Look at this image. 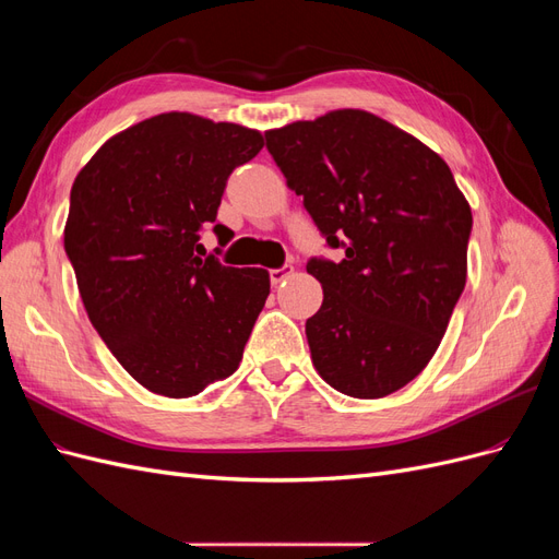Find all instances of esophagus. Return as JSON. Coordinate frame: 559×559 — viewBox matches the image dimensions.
<instances>
[{
	"instance_id": "obj_1",
	"label": "esophagus",
	"mask_w": 559,
	"mask_h": 559,
	"mask_svg": "<svg viewBox=\"0 0 559 559\" xmlns=\"http://www.w3.org/2000/svg\"><path fill=\"white\" fill-rule=\"evenodd\" d=\"M292 273H294V265L275 267V270H270V282H273V284L277 286V284H282L286 277H292Z\"/></svg>"
}]
</instances>
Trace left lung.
<instances>
[{
  "label": "left lung",
  "instance_id": "obj_1",
  "mask_svg": "<svg viewBox=\"0 0 559 559\" xmlns=\"http://www.w3.org/2000/svg\"><path fill=\"white\" fill-rule=\"evenodd\" d=\"M265 146L343 253L308 261L324 289L306 321L314 368L354 399L394 394L429 364L464 292L466 198L441 156L368 111L270 130Z\"/></svg>",
  "mask_w": 559,
  "mask_h": 559
}]
</instances>
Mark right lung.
<instances>
[{
	"label": "right lung",
	"instance_id": "1",
	"mask_svg": "<svg viewBox=\"0 0 559 559\" xmlns=\"http://www.w3.org/2000/svg\"><path fill=\"white\" fill-rule=\"evenodd\" d=\"M261 132L193 114H160L116 134L76 175L64 226L91 324L148 392L189 399L238 370L270 294L263 267L205 257L235 167ZM222 253V249H216Z\"/></svg>",
	"mask_w": 559,
	"mask_h": 559
}]
</instances>
